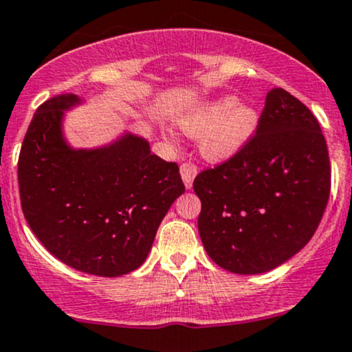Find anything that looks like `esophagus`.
Instances as JSON below:
<instances>
[{
	"mask_svg": "<svg viewBox=\"0 0 352 352\" xmlns=\"http://www.w3.org/2000/svg\"><path fill=\"white\" fill-rule=\"evenodd\" d=\"M179 173H181V177H183V181H184L186 189H191L192 183H194V177L197 176V168L191 163H184L183 166L179 168Z\"/></svg>",
	"mask_w": 352,
	"mask_h": 352,
	"instance_id": "34e87169",
	"label": "esophagus"
}]
</instances>
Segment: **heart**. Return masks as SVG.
<instances>
[{
	"label": "heart",
	"instance_id": "obj_1",
	"mask_svg": "<svg viewBox=\"0 0 352 352\" xmlns=\"http://www.w3.org/2000/svg\"><path fill=\"white\" fill-rule=\"evenodd\" d=\"M258 111L234 97H219L196 107L177 118L186 135L201 138V153L212 163H224L239 155L257 131ZM164 136L175 142V133L164 130Z\"/></svg>",
	"mask_w": 352,
	"mask_h": 352
}]
</instances>
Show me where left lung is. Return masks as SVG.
<instances>
[{"instance_id": "left-lung-1", "label": "left lung", "mask_w": 352, "mask_h": 352, "mask_svg": "<svg viewBox=\"0 0 352 352\" xmlns=\"http://www.w3.org/2000/svg\"><path fill=\"white\" fill-rule=\"evenodd\" d=\"M192 186L209 257L239 275L274 270L307 245L328 204L331 169L320 123L298 98L272 89L249 144Z\"/></svg>"}]
</instances>
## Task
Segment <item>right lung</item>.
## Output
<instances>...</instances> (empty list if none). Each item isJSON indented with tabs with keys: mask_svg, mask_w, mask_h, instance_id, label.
Masks as SVG:
<instances>
[{
	"mask_svg": "<svg viewBox=\"0 0 352 352\" xmlns=\"http://www.w3.org/2000/svg\"><path fill=\"white\" fill-rule=\"evenodd\" d=\"M82 103L62 94L36 110L18 161L21 206L36 237L65 265L126 275L146 260L184 184L176 163L153 155L150 142L128 130L100 146L74 148L65 111Z\"/></svg>",
	"mask_w": 352,
	"mask_h": 352,
	"instance_id": "right-lung-1",
	"label": "right lung"
}]
</instances>
